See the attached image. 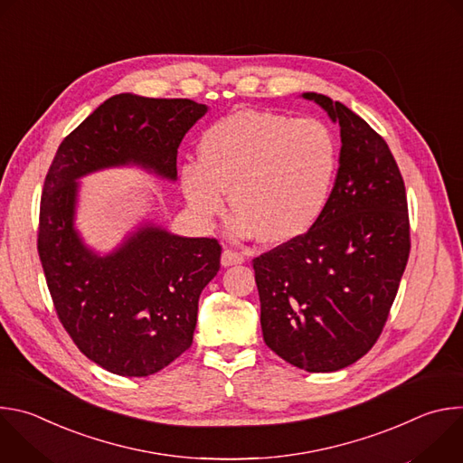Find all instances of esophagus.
Masks as SVG:
<instances>
[{
  "label": "esophagus",
  "mask_w": 463,
  "mask_h": 463,
  "mask_svg": "<svg viewBox=\"0 0 463 463\" xmlns=\"http://www.w3.org/2000/svg\"><path fill=\"white\" fill-rule=\"evenodd\" d=\"M243 261H245V258L240 252H234V250H229V249L222 252V268L240 266V263H243Z\"/></svg>",
  "instance_id": "34e87169"
}]
</instances>
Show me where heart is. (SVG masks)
<instances>
[{"label":"heart","instance_id":"heart-1","mask_svg":"<svg viewBox=\"0 0 463 463\" xmlns=\"http://www.w3.org/2000/svg\"><path fill=\"white\" fill-rule=\"evenodd\" d=\"M200 163L181 166L192 213L209 223L229 190V234L284 245L322 216L339 165L337 137L322 120L240 109L203 131Z\"/></svg>","mask_w":463,"mask_h":463}]
</instances>
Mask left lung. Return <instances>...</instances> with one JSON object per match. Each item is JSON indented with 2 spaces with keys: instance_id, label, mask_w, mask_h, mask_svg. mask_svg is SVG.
<instances>
[{
  "instance_id": "obj_1",
  "label": "left lung",
  "mask_w": 463,
  "mask_h": 463,
  "mask_svg": "<svg viewBox=\"0 0 463 463\" xmlns=\"http://www.w3.org/2000/svg\"><path fill=\"white\" fill-rule=\"evenodd\" d=\"M341 128L335 183L318 222L254 258L266 345L306 372H337L377 341L411 252L405 183L366 120L302 93Z\"/></svg>"
}]
</instances>
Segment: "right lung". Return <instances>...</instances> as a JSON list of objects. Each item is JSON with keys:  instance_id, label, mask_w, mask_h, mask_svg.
Returning a JSON list of instances; mask_svg holds the SVG:
<instances>
[{"instance_id": "1", "label": "right lung", "mask_w": 463, "mask_h": 463, "mask_svg": "<svg viewBox=\"0 0 463 463\" xmlns=\"http://www.w3.org/2000/svg\"><path fill=\"white\" fill-rule=\"evenodd\" d=\"M207 111L188 99L115 95L61 141L47 172L38 231L47 288L65 332L111 373L146 377L190 348L222 247L143 220L102 254L75 225L80 179L136 166L174 183L177 148Z\"/></svg>"}]
</instances>
